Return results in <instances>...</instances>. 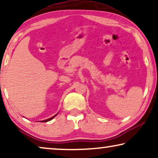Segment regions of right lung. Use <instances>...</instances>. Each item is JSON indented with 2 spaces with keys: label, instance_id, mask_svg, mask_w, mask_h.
Segmentation results:
<instances>
[{
  "label": "right lung",
  "instance_id": "add662e5",
  "mask_svg": "<svg viewBox=\"0 0 158 158\" xmlns=\"http://www.w3.org/2000/svg\"><path fill=\"white\" fill-rule=\"evenodd\" d=\"M57 114H58V113H57ZM57 114H56V115H55V116H52V118H48V119H46V120H44V121H42V122H48V121H51L52 119H53L54 118H55V117L56 116V115H57Z\"/></svg>",
  "mask_w": 158,
  "mask_h": 158
}]
</instances>
